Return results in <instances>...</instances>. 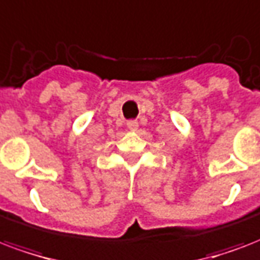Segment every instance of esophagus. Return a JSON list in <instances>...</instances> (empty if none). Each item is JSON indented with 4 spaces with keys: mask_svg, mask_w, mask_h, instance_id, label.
Masks as SVG:
<instances>
[{
    "mask_svg": "<svg viewBox=\"0 0 260 260\" xmlns=\"http://www.w3.org/2000/svg\"><path fill=\"white\" fill-rule=\"evenodd\" d=\"M127 127L128 130H132V132H136L137 128H138V122H137V120H128Z\"/></svg>",
    "mask_w": 260,
    "mask_h": 260,
    "instance_id": "34e87169",
    "label": "esophagus"
}]
</instances>
